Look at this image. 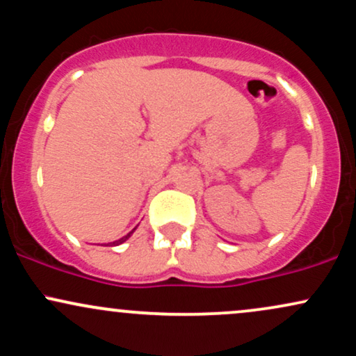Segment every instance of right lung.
I'll return each mask as SVG.
<instances>
[{"label":"right lung","mask_w":356,"mask_h":356,"mask_svg":"<svg viewBox=\"0 0 356 356\" xmlns=\"http://www.w3.org/2000/svg\"><path fill=\"white\" fill-rule=\"evenodd\" d=\"M132 232H134V231H132ZM132 232H129V234H127V236H124V238H120V239H118V241H115V243H113V244H117V246H118V244L125 243V241L130 238V234H132Z\"/></svg>","instance_id":"obj_1"}]
</instances>
